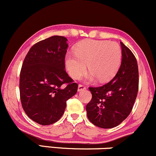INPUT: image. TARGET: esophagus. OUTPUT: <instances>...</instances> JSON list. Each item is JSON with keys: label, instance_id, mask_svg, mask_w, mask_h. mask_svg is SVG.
I'll return each instance as SVG.
<instances>
[{"label": "esophagus", "instance_id": "obj_1", "mask_svg": "<svg viewBox=\"0 0 156 156\" xmlns=\"http://www.w3.org/2000/svg\"><path fill=\"white\" fill-rule=\"evenodd\" d=\"M84 90H86V87H84L83 85H81V84L78 85V92H81Z\"/></svg>", "mask_w": 156, "mask_h": 156}]
</instances>
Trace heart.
Instances as JSON below:
<instances>
[{"label":"heart","instance_id":"obj_1","mask_svg":"<svg viewBox=\"0 0 156 156\" xmlns=\"http://www.w3.org/2000/svg\"><path fill=\"white\" fill-rule=\"evenodd\" d=\"M122 52L118 43L108 41L87 40L77 46L75 52L65 56V66L70 76L79 78L87 69L90 81L98 78L105 82L113 78L121 66Z\"/></svg>","mask_w":156,"mask_h":156}]
</instances>
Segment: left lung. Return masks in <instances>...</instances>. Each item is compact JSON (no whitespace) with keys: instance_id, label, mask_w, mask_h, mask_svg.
<instances>
[{"instance_id":"1","label":"left lung","mask_w":156,"mask_h":156,"mask_svg":"<svg viewBox=\"0 0 156 156\" xmlns=\"http://www.w3.org/2000/svg\"><path fill=\"white\" fill-rule=\"evenodd\" d=\"M122 60L115 76L101 87H90L92 98L87 104V117L104 129L119 125L133 109L138 91V68L130 49L121 42Z\"/></svg>"}]
</instances>
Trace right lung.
<instances>
[{"label":"right lung","mask_w":156,"mask_h":156,"mask_svg":"<svg viewBox=\"0 0 156 156\" xmlns=\"http://www.w3.org/2000/svg\"><path fill=\"white\" fill-rule=\"evenodd\" d=\"M67 39L55 35L30 48L20 73V97L28 117L41 125L55 123L78 84L65 71Z\"/></svg>","instance_id":"add662e5"}]
</instances>
